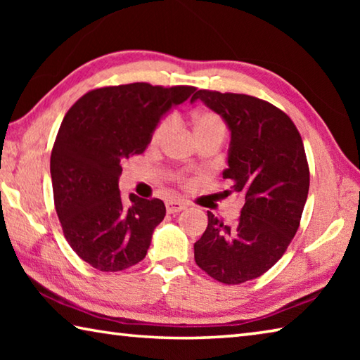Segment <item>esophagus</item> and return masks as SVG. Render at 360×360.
Segmentation results:
<instances>
[{
  "label": "esophagus",
  "instance_id": "1",
  "mask_svg": "<svg viewBox=\"0 0 360 360\" xmlns=\"http://www.w3.org/2000/svg\"><path fill=\"white\" fill-rule=\"evenodd\" d=\"M165 205H167L168 214H174V212H179L187 208V205L184 202H181V200H168Z\"/></svg>",
  "mask_w": 360,
  "mask_h": 360
}]
</instances>
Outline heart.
I'll list each match as a JSON object with an SVG mask.
<instances>
[{"label":"heart","instance_id":"b5f03b06","mask_svg":"<svg viewBox=\"0 0 360 360\" xmlns=\"http://www.w3.org/2000/svg\"><path fill=\"white\" fill-rule=\"evenodd\" d=\"M173 129V119H165L158 124L157 129L152 133V144H162L168 136V133ZM193 133L195 136H206V135H225V124L224 120L214 112H200L193 119Z\"/></svg>","mask_w":360,"mask_h":360}]
</instances>
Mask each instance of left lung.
Returning a JSON list of instances; mask_svg holds the SVG:
<instances>
[{
    "mask_svg": "<svg viewBox=\"0 0 360 360\" xmlns=\"http://www.w3.org/2000/svg\"><path fill=\"white\" fill-rule=\"evenodd\" d=\"M230 130L222 178L245 200L235 224L208 211V227L193 245L197 265L224 284L259 278L283 257L307 203L309 169L300 133L281 109L255 96L198 90Z\"/></svg>",
    "mask_w": 360,
    "mask_h": 360,
    "instance_id": "8db88e82",
    "label": "left lung"
}]
</instances>
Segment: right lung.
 <instances>
[{
  "label": "right lung",
  "mask_w": 360,
  "mask_h": 360,
  "mask_svg": "<svg viewBox=\"0 0 360 360\" xmlns=\"http://www.w3.org/2000/svg\"><path fill=\"white\" fill-rule=\"evenodd\" d=\"M195 87L146 82L90 90L66 112L51 155L57 216L66 241L100 271L141 262L165 217L162 200L119 192L122 163L143 154L158 122Z\"/></svg>",
  "instance_id": "obj_1"
}]
</instances>
